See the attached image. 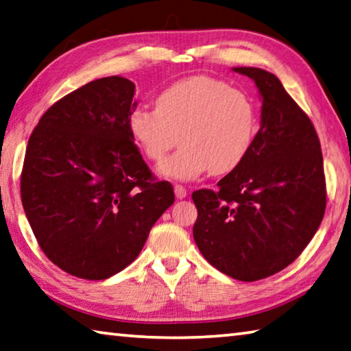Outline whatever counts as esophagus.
I'll return each mask as SVG.
<instances>
[{
  "instance_id": "34e87169",
  "label": "esophagus",
  "mask_w": 351,
  "mask_h": 351,
  "mask_svg": "<svg viewBox=\"0 0 351 351\" xmlns=\"http://www.w3.org/2000/svg\"><path fill=\"white\" fill-rule=\"evenodd\" d=\"M174 194H176V197L178 198V200H182V198H184V197L188 195L186 188L182 186V184H174Z\"/></svg>"
}]
</instances>
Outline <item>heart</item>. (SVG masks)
<instances>
[{
  "label": "heart",
  "mask_w": 351,
  "mask_h": 351,
  "mask_svg": "<svg viewBox=\"0 0 351 351\" xmlns=\"http://www.w3.org/2000/svg\"><path fill=\"white\" fill-rule=\"evenodd\" d=\"M128 130L151 162H160L177 142L182 148L158 165V174L193 180L204 173L229 174L246 160L258 131L255 102L220 79L193 76L156 96V110L134 108Z\"/></svg>",
  "instance_id": "b5f03b06"
}]
</instances>
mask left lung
<instances>
[{"label":"left lung","instance_id":"1","mask_svg":"<svg viewBox=\"0 0 351 351\" xmlns=\"http://www.w3.org/2000/svg\"><path fill=\"white\" fill-rule=\"evenodd\" d=\"M234 71L260 91V130L246 160L217 191L193 193V234L215 269L258 281L293 263L316 234L326 213V177L313 123L280 79L255 67Z\"/></svg>","mask_w":351,"mask_h":351}]
</instances>
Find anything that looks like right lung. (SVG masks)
Segmentation results:
<instances>
[{"label":"right lung","mask_w":351,"mask_h":351,"mask_svg":"<svg viewBox=\"0 0 351 351\" xmlns=\"http://www.w3.org/2000/svg\"><path fill=\"white\" fill-rule=\"evenodd\" d=\"M136 85L108 76L85 84L39 119L25 149L21 200L39 247L59 269L105 280L141 254L174 203L128 130Z\"/></svg>","instance_id":"add662e5"}]
</instances>
